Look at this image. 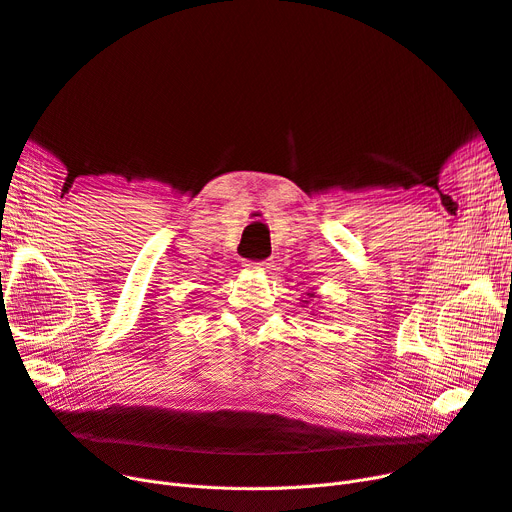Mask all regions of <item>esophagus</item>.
<instances>
[{
    "instance_id": "esophagus-1",
    "label": "esophagus",
    "mask_w": 512,
    "mask_h": 512,
    "mask_svg": "<svg viewBox=\"0 0 512 512\" xmlns=\"http://www.w3.org/2000/svg\"><path fill=\"white\" fill-rule=\"evenodd\" d=\"M245 267H249V270H255V272H265V270H270L272 263H267V261H247Z\"/></svg>"
}]
</instances>
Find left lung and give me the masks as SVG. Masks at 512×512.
I'll return each instance as SVG.
<instances>
[{"instance_id":"8db88e82","label":"left lung","mask_w":512,"mask_h":512,"mask_svg":"<svg viewBox=\"0 0 512 512\" xmlns=\"http://www.w3.org/2000/svg\"><path fill=\"white\" fill-rule=\"evenodd\" d=\"M307 297H309V299H311V297H315V292H307ZM303 303H305V305H307V303H309V301H303ZM311 315H313V313H311Z\"/></svg>"}]
</instances>
